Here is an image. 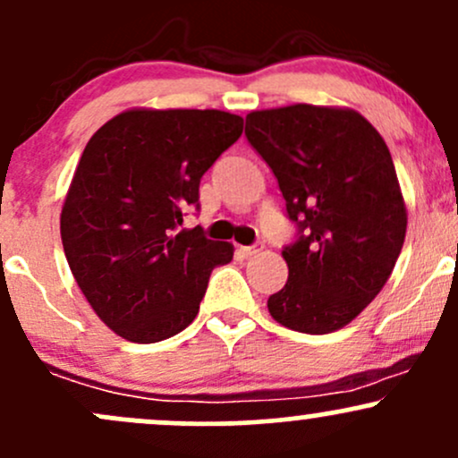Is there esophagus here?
<instances>
[{"mask_svg": "<svg viewBox=\"0 0 458 458\" xmlns=\"http://www.w3.org/2000/svg\"><path fill=\"white\" fill-rule=\"evenodd\" d=\"M261 250H263V243H257V245H245V248H242V252L245 257H254V254H259Z\"/></svg>", "mask_w": 458, "mask_h": 458, "instance_id": "esophagus-1", "label": "esophagus"}]
</instances>
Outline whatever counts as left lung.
I'll return each mask as SVG.
<instances>
[{"label": "left lung", "instance_id": "obj_1", "mask_svg": "<svg viewBox=\"0 0 458 458\" xmlns=\"http://www.w3.org/2000/svg\"><path fill=\"white\" fill-rule=\"evenodd\" d=\"M245 136L298 225L283 250L290 276L267 298L269 314L301 334L343 329L386 285L406 239L386 142L355 109L305 103L248 114Z\"/></svg>", "mask_w": 458, "mask_h": 458}]
</instances>
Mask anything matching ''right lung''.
Listing matches in <instances>:
<instances>
[{
    "instance_id": "1",
    "label": "right lung",
    "mask_w": 458,
    "mask_h": 458,
    "mask_svg": "<svg viewBox=\"0 0 458 458\" xmlns=\"http://www.w3.org/2000/svg\"><path fill=\"white\" fill-rule=\"evenodd\" d=\"M243 118L219 109H127L89 138L61 210V242L96 316L151 344L195 320L228 242L177 230L199 206V180L239 140Z\"/></svg>"
}]
</instances>
